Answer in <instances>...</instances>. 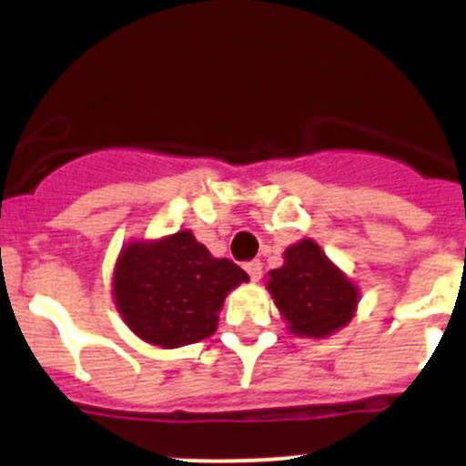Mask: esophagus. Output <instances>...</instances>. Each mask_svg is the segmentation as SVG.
Masks as SVG:
<instances>
[{
    "instance_id": "34e87169",
    "label": "esophagus",
    "mask_w": 466,
    "mask_h": 466,
    "mask_svg": "<svg viewBox=\"0 0 466 466\" xmlns=\"http://www.w3.org/2000/svg\"><path fill=\"white\" fill-rule=\"evenodd\" d=\"M243 269L248 271L250 280H259V279H262V262H259V259H253V262H248V264H246V267H243Z\"/></svg>"
}]
</instances>
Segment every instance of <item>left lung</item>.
Here are the masks:
<instances>
[{
    "mask_svg": "<svg viewBox=\"0 0 466 466\" xmlns=\"http://www.w3.org/2000/svg\"><path fill=\"white\" fill-rule=\"evenodd\" d=\"M269 292L279 311L301 337H327L350 322L358 288L334 267L311 238L285 250V264L269 271Z\"/></svg>",
    "mask_w": 466,
    "mask_h": 466,
    "instance_id": "8db88e82",
    "label": "left lung"
}]
</instances>
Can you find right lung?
<instances>
[{
  "label": "right lung",
  "mask_w": 466,
  "mask_h": 466,
  "mask_svg": "<svg viewBox=\"0 0 466 466\" xmlns=\"http://www.w3.org/2000/svg\"><path fill=\"white\" fill-rule=\"evenodd\" d=\"M248 274L232 259L211 258L190 232L155 243H132L120 253L113 295L134 334L162 348L211 337L218 311Z\"/></svg>",
  "instance_id": "1"
}]
</instances>
